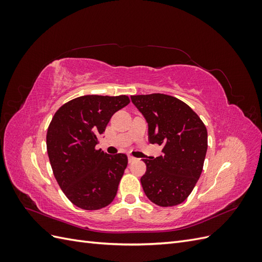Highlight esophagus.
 Returning <instances> with one entry per match:
<instances>
[{
  "mask_svg": "<svg viewBox=\"0 0 262 262\" xmlns=\"http://www.w3.org/2000/svg\"><path fill=\"white\" fill-rule=\"evenodd\" d=\"M128 161H129V163H133L134 161H136V157H133V156L129 155V156H128Z\"/></svg>",
  "mask_w": 262,
  "mask_h": 262,
  "instance_id": "34e87169",
  "label": "esophagus"
}]
</instances>
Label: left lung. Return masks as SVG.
Listing matches in <instances>:
<instances>
[{
  "label": "left lung",
  "mask_w": 262,
  "mask_h": 262,
  "mask_svg": "<svg viewBox=\"0 0 262 262\" xmlns=\"http://www.w3.org/2000/svg\"><path fill=\"white\" fill-rule=\"evenodd\" d=\"M148 124V141L164 145L163 155L143 160L146 171L141 184L148 199L160 207L184 202L203 168L208 131L184 101L165 94L131 96Z\"/></svg>",
  "instance_id": "1"
}]
</instances>
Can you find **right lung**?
I'll use <instances>...</instances> for the list:
<instances>
[{
  "label": "right lung",
  "mask_w": 262,
  "mask_h": 262,
  "mask_svg": "<svg viewBox=\"0 0 262 262\" xmlns=\"http://www.w3.org/2000/svg\"><path fill=\"white\" fill-rule=\"evenodd\" d=\"M129 102L125 95H86L68 101L52 118L47 150L53 175L78 208L99 210L115 199L128 157L109 155L95 146L110 118Z\"/></svg>",
  "instance_id": "obj_1"
}]
</instances>
